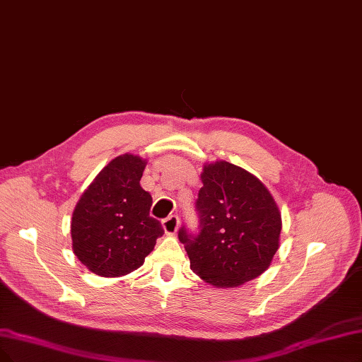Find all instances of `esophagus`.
I'll return each instance as SVG.
<instances>
[{
    "instance_id": "esophagus-1",
    "label": "esophagus",
    "mask_w": 362,
    "mask_h": 362,
    "mask_svg": "<svg viewBox=\"0 0 362 362\" xmlns=\"http://www.w3.org/2000/svg\"><path fill=\"white\" fill-rule=\"evenodd\" d=\"M163 230H165V233L166 235H169V236H173L177 233V230H178V226H180V218L177 215H170V216H168L166 220H163Z\"/></svg>"
}]
</instances>
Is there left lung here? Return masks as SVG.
<instances>
[{"mask_svg":"<svg viewBox=\"0 0 362 362\" xmlns=\"http://www.w3.org/2000/svg\"><path fill=\"white\" fill-rule=\"evenodd\" d=\"M199 233L178 231L192 270L218 288H235L266 272L279 248L282 218L266 185L248 170L220 160L200 173Z\"/></svg>","mask_w":362,"mask_h":362,"instance_id":"left-lung-1","label":"left lung"}]
</instances>
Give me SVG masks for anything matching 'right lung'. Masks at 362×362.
Returning <instances> with one entry per match:
<instances>
[{"label":"right lung","mask_w":362,"mask_h":362,"mask_svg":"<svg viewBox=\"0 0 362 362\" xmlns=\"http://www.w3.org/2000/svg\"><path fill=\"white\" fill-rule=\"evenodd\" d=\"M147 162L122 154L84 190L71 220L72 251L90 272L117 278L144 264L165 231L150 216L153 199L139 181Z\"/></svg>","instance_id":"add662e5"}]
</instances>
